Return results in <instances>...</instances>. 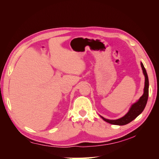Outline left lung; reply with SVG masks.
<instances>
[{"label":"left lung","mask_w":159,"mask_h":159,"mask_svg":"<svg viewBox=\"0 0 159 159\" xmlns=\"http://www.w3.org/2000/svg\"><path fill=\"white\" fill-rule=\"evenodd\" d=\"M141 65L142 67L143 74L145 77V88H144L143 95L140 98V99H139L137 102L134 103L132 105L131 107L130 108L129 112L125 115L124 117L116 120H109L101 116V117H102L105 121L112 125H127L130 122H131L133 120H134L137 117H138V115H139L143 112V111L145 109L147 105L148 97V78L146 70L145 68V67H144L143 63H141Z\"/></svg>","instance_id":"obj_1"}]
</instances>
